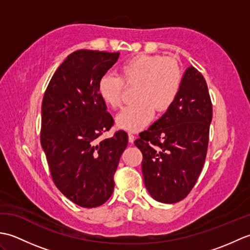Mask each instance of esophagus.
Wrapping results in <instances>:
<instances>
[{"label": "esophagus", "instance_id": "obj_1", "mask_svg": "<svg viewBox=\"0 0 250 250\" xmlns=\"http://www.w3.org/2000/svg\"><path fill=\"white\" fill-rule=\"evenodd\" d=\"M128 136H129V143H133L134 142V135L132 133H129Z\"/></svg>", "mask_w": 250, "mask_h": 250}]
</instances>
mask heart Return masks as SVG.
Listing matches in <instances>:
<instances>
[{"label":"heart","instance_id":"obj_1","mask_svg":"<svg viewBox=\"0 0 250 250\" xmlns=\"http://www.w3.org/2000/svg\"><path fill=\"white\" fill-rule=\"evenodd\" d=\"M121 78L105 73L98 82V93L105 104L113 108L122 102L124 82L136 84L134 100L116 116L119 129L137 132L144 129L152 120L155 109L167 111L176 101L183 84V71L172 59L160 56L137 55L122 63Z\"/></svg>","mask_w":250,"mask_h":250}]
</instances>
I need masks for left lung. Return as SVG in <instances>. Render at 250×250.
I'll use <instances>...</instances> for the list:
<instances>
[{
	"label": "left lung",
	"instance_id": "obj_1",
	"mask_svg": "<svg viewBox=\"0 0 250 250\" xmlns=\"http://www.w3.org/2000/svg\"><path fill=\"white\" fill-rule=\"evenodd\" d=\"M211 117L206 82L191 65L174 104L134 142L143 153L145 187L156 201L176 203L193 188L205 162Z\"/></svg>",
	"mask_w": 250,
	"mask_h": 250
}]
</instances>
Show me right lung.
Segmentation results:
<instances>
[{
	"instance_id": "add662e5",
	"label": "right lung",
	"mask_w": 250,
	"mask_h": 250,
	"mask_svg": "<svg viewBox=\"0 0 250 250\" xmlns=\"http://www.w3.org/2000/svg\"><path fill=\"white\" fill-rule=\"evenodd\" d=\"M119 55L74 51L50 79L42 103L41 144L52 179L61 193L86 208L110 198L114 174L128 145L125 131L99 139L114 119L98 93V82Z\"/></svg>"
}]
</instances>
